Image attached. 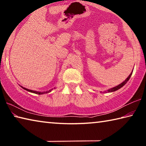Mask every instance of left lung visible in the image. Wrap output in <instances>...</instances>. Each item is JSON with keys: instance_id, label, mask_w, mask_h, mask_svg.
I'll list each match as a JSON object with an SVG mask.
<instances>
[{"instance_id": "8db88e82", "label": "left lung", "mask_w": 146, "mask_h": 146, "mask_svg": "<svg viewBox=\"0 0 146 146\" xmlns=\"http://www.w3.org/2000/svg\"><path fill=\"white\" fill-rule=\"evenodd\" d=\"M133 70L131 71V73H130V75H129V76H128V77H127L126 79H125V80L124 81H123V82L120 84L119 85L115 86V87H114V88H110V89H109V90H108L107 91H105V92H106V93H111V92H114V91H117V90H119V89H120L121 88L123 87V86H124V85L125 84H126V83L127 82V81L129 80L131 76L132 73H133Z\"/></svg>"}]
</instances>
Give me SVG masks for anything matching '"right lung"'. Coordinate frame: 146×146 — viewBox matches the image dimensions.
<instances>
[{
	"label": "right lung",
	"mask_w": 146,
	"mask_h": 146,
	"mask_svg": "<svg viewBox=\"0 0 146 146\" xmlns=\"http://www.w3.org/2000/svg\"><path fill=\"white\" fill-rule=\"evenodd\" d=\"M21 87L22 88H23L24 90H25L26 91H29V92H31V93H35V94H38V95H42V94H45V93H49L51 92V90H53V89H51V90H49V91H43V92H41V91H33V90H29V89H27V88H25L23 87V86H21ZM54 89H55V88H54Z\"/></svg>",
	"instance_id": "add662e5"
}]
</instances>
